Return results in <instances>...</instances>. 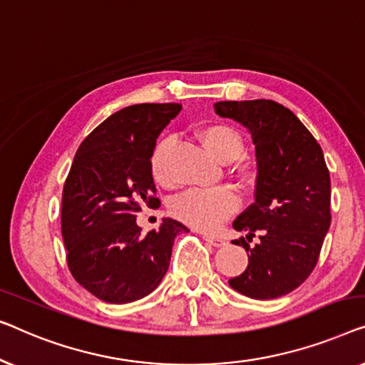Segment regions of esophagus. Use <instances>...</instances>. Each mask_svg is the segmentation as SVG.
Returning <instances> with one entry per match:
<instances>
[{
    "label": "esophagus",
    "mask_w": 365,
    "mask_h": 365,
    "mask_svg": "<svg viewBox=\"0 0 365 365\" xmlns=\"http://www.w3.org/2000/svg\"><path fill=\"white\" fill-rule=\"evenodd\" d=\"M203 240L208 241V243L213 245V246H225V245H227V241H225L222 236H215V235L205 233L203 235Z\"/></svg>",
    "instance_id": "34e87169"
}]
</instances>
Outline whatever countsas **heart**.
Segmentation results:
<instances>
[{"label": "heart", "instance_id": "heart-1", "mask_svg": "<svg viewBox=\"0 0 365 365\" xmlns=\"http://www.w3.org/2000/svg\"><path fill=\"white\" fill-rule=\"evenodd\" d=\"M203 145L220 162H233L245 150V140L235 127L215 122L198 132ZM173 138L165 135L158 138L148 158V170L152 180L160 187H170L172 175L168 170ZM240 208V198L228 187L213 190H188L177 197L170 205V213L180 222L197 230H215L232 217Z\"/></svg>", "mask_w": 365, "mask_h": 365}]
</instances>
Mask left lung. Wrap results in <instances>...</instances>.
<instances>
[{"label":"left lung","instance_id":"obj_1","mask_svg":"<svg viewBox=\"0 0 365 365\" xmlns=\"http://www.w3.org/2000/svg\"><path fill=\"white\" fill-rule=\"evenodd\" d=\"M218 115L251 132L256 148L255 203L233 222L246 232L233 245L248 268L230 286L253 299H274L304 283L319 259L331 225V177L321 145L302 122L274 101H223ZM258 234L255 247L249 243Z\"/></svg>","mask_w":365,"mask_h":365}]
</instances>
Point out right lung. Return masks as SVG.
<instances>
[{
	"label": "right lung",
	"instance_id": "add662e5",
	"mask_svg": "<svg viewBox=\"0 0 365 365\" xmlns=\"http://www.w3.org/2000/svg\"><path fill=\"white\" fill-rule=\"evenodd\" d=\"M180 104H135L112 114L84 138L63 188L61 232L71 274L101 301L125 304L160 284L177 235L165 218L145 236L135 217L158 208L148 158Z\"/></svg>",
	"mask_w": 365,
	"mask_h": 365
}]
</instances>
